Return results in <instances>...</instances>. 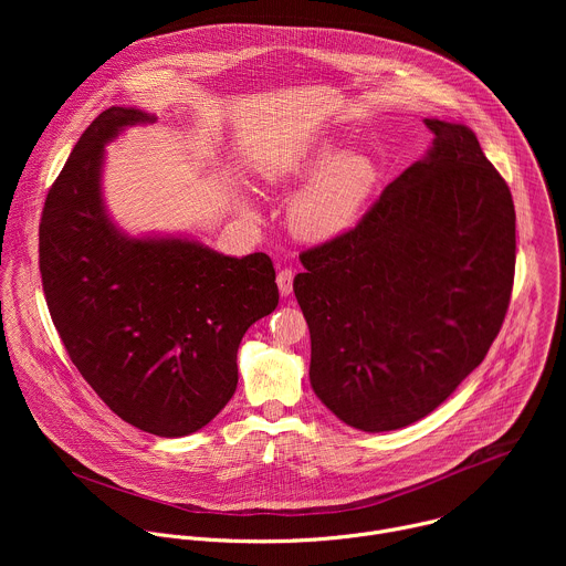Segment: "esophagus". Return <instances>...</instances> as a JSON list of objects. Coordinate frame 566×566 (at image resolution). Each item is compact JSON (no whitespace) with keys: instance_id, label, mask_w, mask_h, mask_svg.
<instances>
[{"instance_id":"34e87169","label":"esophagus","mask_w":566,"mask_h":566,"mask_svg":"<svg viewBox=\"0 0 566 566\" xmlns=\"http://www.w3.org/2000/svg\"><path fill=\"white\" fill-rule=\"evenodd\" d=\"M277 286H280V293L284 297H289L293 293V271L291 269H282L277 273Z\"/></svg>"}]
</instances>
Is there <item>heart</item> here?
<instances>
[{
    "label": "heart",
    "mask_w": 566,
    "mask_h": 566,
    "mask_svg": "<svg viewBox=\"0 0 566 566\" xmlns=\"http://www.w3.org/2000/svg\"><path fill=\"white\" fill-rule=\"evenodd\" d=\"M315 175L291 203V226L308 241H327L345 232L374 195L380 172L369 156L336 154L319 147L269 170L271 179Z\"/></svg>",
    "instance_id": "b5f03b06"
}]
</instances>
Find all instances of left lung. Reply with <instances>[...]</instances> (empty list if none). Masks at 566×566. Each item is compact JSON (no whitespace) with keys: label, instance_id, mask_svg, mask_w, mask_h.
<instances>
[{"label":"left lung","instance_id":"8db88e82","mask_svg":"<svg viewBox=\"0 0 566 566\" xmlns=\"http://www.w3.org/2000/svg\"><path fill=\"white\" fill-rule=\"evenodd\" d=\"M434 143L356 228L300 253L311 387L347 426L406 428L486 358L515 277V206L476 136L426 118Z\"/></svg>","mask_w":566,"mask_h":566}]
</instances>
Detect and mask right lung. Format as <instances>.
<instances>
[{"instance_id": "obj_1", "label": "right lung", "mask_w": 566, "mask_h": 566, "mask_svg": "<svg viewBox=\"0 0 566 566\" xmlns=\"http://www.w3.org/2000/svg\"><path fill=\"white\" fill-rule=\"evenodd\" d=\"M147 120L109 107L80 136L42 208L40 273L62 345L105 406L143 432L186 437L232 398L239 343L280 293L266 253L132 239L109 221L105 143Z\"/></svg>"}]
</instances>
